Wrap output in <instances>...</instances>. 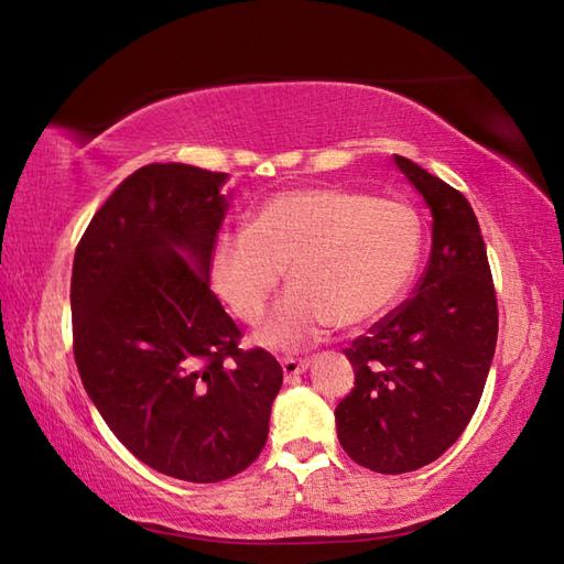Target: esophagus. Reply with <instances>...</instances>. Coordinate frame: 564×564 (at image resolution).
<instances>
[{
  "label": "esophagus",
  "mask_w": 564,
  "mask_h": 564,
  "mask_svg": "<svg viewBox=\"0 0 564 564\" xmlns=\"http://www.w3.org/2000/svg\"><path fill=\"white\" fill-rule=\"evenodd\" d=\"M281 366H283V376L285 378H295V376L305 373L310 361H307V358H283Z\"/></svg>",
  "instance_id": "obj_1"
}]
</instances>
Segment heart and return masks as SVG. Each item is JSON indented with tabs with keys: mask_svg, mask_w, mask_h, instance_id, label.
<instances>
[{
	"mask_svg": "<svg viewBox=\"0 0 564 564\" xmlns=\"http://www.w3.org/2000/svg\"><path fill=\"white\" fill-rule=\"evenodd\" d=\"M422 220L400 198L341 186L293 188L263 200L249 227L218 235L213 289L245 325H259L289 269L259 339L279 351L319 341L332 325L358 329L382 317L412 283Z\"/></svg>",
	"mask_w": 564,
	"mask_h": 564,
	"instance_id": "heart-1",
	"label": "heart"
}]
</instances>
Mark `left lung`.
Instances as JSON below:
<instances>
[{
    "label": "left lung",
    "instance_id": "8db88e82",
    "mask_svg": "<svg viewBox=\"0 0 564 564\" xmlns=\"http://www.w3.org/2000/svg\"><path fill=\"white\" fill-rule=\"evenodd\" d=\"M394 164L434 215L431 254L414 295L344 349L356 373L337 404V436L358 465L412 473L470 424L492 366L499 310L470 203L412 160Z\"/></svg>",
    "mask_w": 564,
    "mask_h": 564
}]
</instances>
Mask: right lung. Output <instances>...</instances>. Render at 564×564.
Wrapping results in <instances>:
<instances>
[{
  "label": "right lung",
  "mask_w": 564,
  "mask_h": 564,
  "mask_svg": "<svg viewBox=\"0 0 564 564\" xmlns=\"http://www.w3.org/2000/svg\"><path fill=\"white\" fill-rule=\"evenodd\" d=\"M223 172L148 164L84 230L72 263V349L91 402L138 460L220 482L259 458L283 370L210 291Z\"/></svg>",
  "instance_id": "add662e5"
}]
</instances>
